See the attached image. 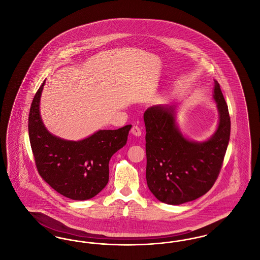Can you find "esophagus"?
<instances>
[{
	"mask_svg": "<svg viewBox=\"0 0 260 260\" xmlns=\"http://www.w3.org/2000/svg\"><path fill=\"white\" fill-rule=\"evenodd\" d=\"M131 133H132V134H133L135 136H141V129H140V127H139V126H137V125H134V126L132 127Z\"/></svg>",
	"mask_w": 260,
	"mask_h": 260,
	"instance_id": "34e87169",
	"label": "esophagus"
}]
</instances>
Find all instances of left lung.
<instances>
[{
	"label": "left lung",
	"instance_id": "obj_1",
	"mask_svg": "<svg viewBox=\"0 0 260 260\" xmlns=\"http://www.w3.org/2000/svg\"><path fill=\"white\" fill-rule=\"evenodd\" d=\"M212 96L218 110V124L205 141L183 136L176 123L174 105H154L144 112L147 185L165 204L181 205L200 198L219 174L230 139L231 122L217 81H214Z\"/></svg>",
	"mask_w": 260,
	"mask_h": 260
}]
</instances>
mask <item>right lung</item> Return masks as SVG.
Returning <instances> with one entry per match:
<instances>
[{
  "instance_id": "add662e5",
  "label": "right lung",
  "mask_w": 260,
  "mask_h": 260,
  "mask_svg": "<svg viewBox=\"0 0 260 260\" xmlns=\"http://www.w3.org/2000/svg\"><path fill=\"white\" fill-rule=\"evenodd\" d=\"M46 81L31 104L28 132L38 172L66 198L84 201L96 196L109 180V161L123 148L132 124L118 129H99L82 140L51 135L42 121L40 100Z\"/></svg>"
}]
</instances>
